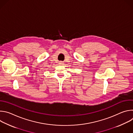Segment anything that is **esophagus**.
Returning a JSON list of instances; mask_svg holds the SVG:
<instances>
[{
	"mask_svg": "<svg viewBox=\"0 0 133 133\" xmlns=\"http://www.w3.org/2000/svg\"><path fill=\"white\" fill-rule=\"evenodd\" d=\"M64 63H63V62H59V65H63Z\"/></svg>",
	"mask_w": 133,
	"mask_h": 133,
	"instance_id": "34e87169",
	"label": "esophagus"
}]
</instances>
